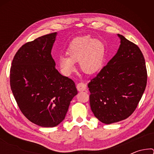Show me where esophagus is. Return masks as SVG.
Returning <instances> with one entry per match:
<instances>
[{"instance_id": "obj_1", "label": "esophagus", "mask_w": 154, "mask_h": 154, "mask_svg": "<svg viewBox=\"0 0 154 154\" xmlns=\"http://www.w3.org/2000/svg\"><path fill=\"white\" fill-rule=\"evenodd\" d=\"M87 88V85L84 83H79L77 85V89L79 92H83V91H85Z\"/></svg>"}]
</instances>
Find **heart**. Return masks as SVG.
Segmentation results:
<instances>
[{
  "instance_id": "obj_1",
  "label": "heart",
  "mask_w": 154,
  "mask_h": 154,
  "mask_svg": "<svg viewBox=\"0 0 154 154\" xmlns=\"http://www.w3.org/2000/svg\"><path fill=\"white\" fill-rule=\"evenodd\" d=\"M68 58L60 57L58 64L64 73L69 75L75 71V62L80 69L88 75H94L102 69L105 62L106 48L102 41L90 36L76 38L67 49Z\"/></svg>"
}]
</instances>
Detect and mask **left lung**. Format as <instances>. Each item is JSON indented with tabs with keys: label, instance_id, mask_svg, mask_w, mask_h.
<instances>
[{
	"label": "left lung",
	"instance_id": "8db88e82",
	"mask_svg": "<svg viewBox=\"0 0 154 154\" xmlns=\"http://www.w3.org/2000/svg\"><path fill=\"white\" fill-rule=\"evenodd\" d=\"M117 54L88 83L91 110L99 121L124 120L136 109L147 85V69L139 47L118 34Z\"/></svg>",
	"mask_w": 154,
	"mask_h": 154
}]
</instances>
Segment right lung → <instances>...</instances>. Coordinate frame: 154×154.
<instances>
[{"label":"right lung","mask_w":154,"mask_h":154,"mask_svg":"<svg viewBox=\"0 0 154 154\" xmlns=\"http://www.w3.org/2000/svg\"><path fill=\"white\" fill-rule=\"evenodd\" d=\"M57 32L40 36L17 51L10 70V85L21 111L42 127L64 120L77 90L73 81L56 69L51 51Z\"/></svg>","instance_id":"right-lung-1"}]
</instances>
